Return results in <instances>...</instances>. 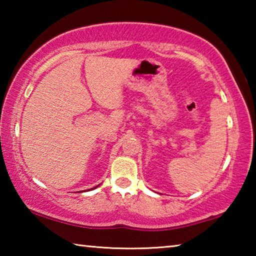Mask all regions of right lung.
<instances>
[{
    "mask_svg": "<svg viewBox=\"0 0 256 256\" xmlns=\"http://www.w3.org/2000/svg\"><path fill=\"white\" fill-rule=\"evenodd\" d=\"M96 188H97V186H96Z\"/></svg>",
    "mask_w": 256,
    "mask_h": 256,
    "instance_id": "right-lung-1",
    "label": "right lung"
}]
</instances>
